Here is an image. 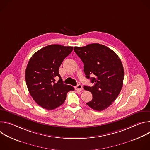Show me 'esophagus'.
I'll return each instance as SVG.
<instances>
[{"label": "esophagus", "mask_w": 150, "mask_h": 150, "mask_svg": "<svg viewBox=\"0 0 150 150\" xmlns=\"http://www.w3.org/2000/svg\"><path fill=\"white\" fill-rule=\"evenodd\" d=\"M82 89H83L82 86L81 84H78L75 87V90L77 91H81V90H82Z\"/></svg>", "instance_id": "esophagus-1"}]
</instances>
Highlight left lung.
Wrapping results in <instances>:
<instances>
[{"mask_svg": "<svg viewBox=\"0 0 150 150\" xmlns=\"http://www.w3.org/2000/svg\"><path fill=\"white\" fill-rule=\"evenodd\" d=\"M74 50L84 63L86 78L94 83L83 88L93 95L87 104L97 111L109 107L119 94L123 82L124 70L117 54L104 45L93 43L83 47H74ZM91 74L95 76L91 78Z\"/></svg>", "mask_w": 150, "mask_h": 150, "instance_id": "8db88e82", "label": "left lung"}]
</instances>
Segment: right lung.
Wrapping results in <instances>:
<instances>
[{"instance_id":"1","label":"right lung","mask_w":150,"mask_h":150,"mask_svg":"<svg viewBox=\"0 0 150 150\" xmlns=\"http://www.w3.org/2000/svg\"><path fill=\"white\" fill-rule=\"evenodd\" d=\"M73 47L52 45L42 48L30 58L25 70V81L33 100L42 108L53 110L61 105L67 94L74 90L63 84L59 69ZM59 78L56 81L55 78Z\"/></svg>"}]
</instances>
